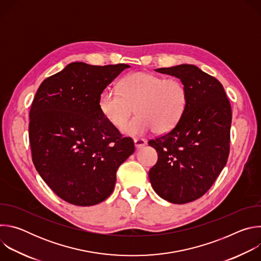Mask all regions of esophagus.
I'll use <instances>...</instances> for the list:
<instances>
[{"instance_id": "obj_1", "label": "esophagus", "mask_w": 261, "mask_h": 261, "mask_svg": "<svg viewBox=\"0 0 261 261\" xmlns=\"http://www.w3.org/2000/svg\"><path fill=\"white\" fill-rule=\"evenodd\" d=\"M134 144L136 148H141L146 144V140L143 138H135L134 139Z\"/></svg>"}]
</instances>
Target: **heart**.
Listing matches in <instances>:
<instances>
[{"label": "heart", "instance_id": "1", "mask_svg": "<svg viewBox=\"0 0 261 261\" xmlns=\"http://www.w3.org/2000/svg\"><path fill=\"white\" fill-rule=\"evenodd\" d=\"M118 90L104 91L99 107L111 124L121 127L134 106L137 115L122 127V132L127 135L171 130L180 120L188 101L187 89L180 81L148 72L128 74L120 82Z\"/></svg>", "mask_w": 261, "mask_h": 261}]
</instances>
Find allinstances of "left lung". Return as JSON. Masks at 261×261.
Here are the masks:
<instances>
[{"label":"left lung","mask_w":261,"mask_h":261,"mask_svg":"<svg viewBox=\"0 0 261 261\" xmlns=\"http://www.w3.org/2000/svg\"><path fill=\"white\" fill-rule=\"evenodd\" d=\"M156 71L179 79L188 101L178 123L148 141L158 152L148 177L160 197L182 204L204 195L226 165L231 106L221 83L194 65Z\"/></svg>","instance_id":"obj_1"}]
</instances>
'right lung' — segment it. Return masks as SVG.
<instances>
[{
    "label": "right lung",
    "mask_w": 261,
    "mask_h": 261,
    "mask_svg": "<svg viewBox=\"0 0 261 261\" xmlns=\"http://www.w3.org/2000/svg\"><path fill=\"white\" fill-rule=\"evenodd\" d=\"M127 64H69L37 90L29 138L36 170L63 200L81 206L105 200L117 170L135 151L101 113L99 99Z\"/></svg>",
    "instance_id": "right-lung-1"
}]
</instances>
